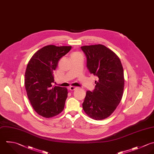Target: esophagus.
<instances>
[{
    "label": "esophagus",
    "instance_id": "34e87169",
    "mask_svg": "<svg viewBox=\"0 0 154 154\" xmlns=\"http://www.w3.org/2000/svg\"><path fill=\"white\" fill-rule=\"evenodd\" d=\"M76 88V87H74V86H71V87H69V90H70V91H74Z\"/></svg>",
    "mask_w": 154,
    "mask_h": 154
}]
</instances>
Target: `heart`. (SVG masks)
Returning a JSON list of instances; mask_svg holds the SVG:
<instances>
[{"instance_id": "obj_1", "label": "heart", "mask_w": 154, "mask_h": 154, "mask_svg": "<svg viewBox=\"0 0 154 154\" xmlns=\"http://www.w3.org/2000/svg\"><path fill=\"white\" fill-rule=\"evenodd\" d=\"M79 54V53H78V52H75L73 54Z\"/></svg>"}]
</instances>
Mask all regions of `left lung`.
Listing matches in <instances>:
<instances>
[{
    "instance_id": "8db88e82",
    "label": "left lung",
    "mask_w": 154,
    "mask_h": 154,
    "mask_svg": "<svg viewBox=\"0 0 154 154\" xmlns=\"http://www.w3.org/2000/svg\"><path fill=\"white\" fill-rule=\"evenodd\" d=\"M87 67L97 76L95 88L87 91L82 108L90 118L100 120L111 115L123 96L125 79L123 66L119 57L102 45L83 46Z\"/></svg>"
}]
</instances>
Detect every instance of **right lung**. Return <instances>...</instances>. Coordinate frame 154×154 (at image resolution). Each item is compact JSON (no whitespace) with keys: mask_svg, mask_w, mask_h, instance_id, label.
Listing matches in <instances>:
<instances>
[{"mask_svg":"<svg viewBox=\"0 0 154 154\" xmlns=\"http://www.w3.org/2000/svg\"><path fill=\"white\" fill-rule=\"evenodd\" d=\"M72 46H46L30 59L25 72V85L28 99L35 112L51 118L61 113L67 97V89L53 85L54 71L60 59Z\"/></svg>","mask_w":154,"mask_h":154,"instance_id":"1","label":"right lung"}]
</instances>
